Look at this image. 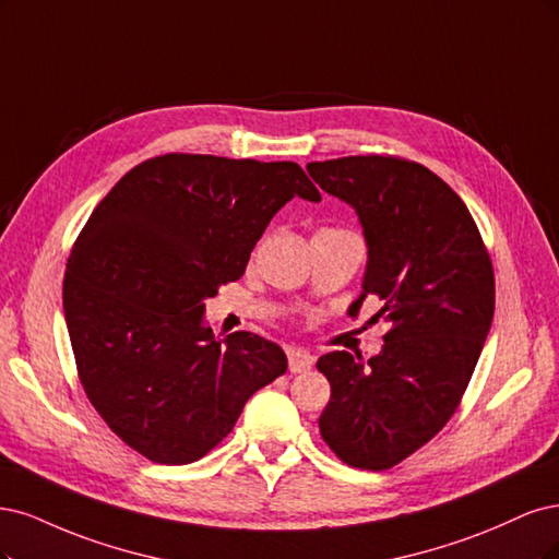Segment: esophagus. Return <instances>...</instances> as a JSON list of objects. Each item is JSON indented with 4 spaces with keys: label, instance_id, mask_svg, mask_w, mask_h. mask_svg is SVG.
<instances>
[{
    "label": "esophagus",
    "instance_id": "1",
    "mask_svg": "<svg viewBox=\"0 0 559 559\" xmlns=\"http://www.w3.org/2000/svg\"><path fill=\"white\" fill-rule=\"evenodd\" d=\"M313 367V357L304 350H290L287 353V369L290 373H304Z\"/></svg>",
    "mask_w": 559,
    "mask_h": 559
}]
</instances>
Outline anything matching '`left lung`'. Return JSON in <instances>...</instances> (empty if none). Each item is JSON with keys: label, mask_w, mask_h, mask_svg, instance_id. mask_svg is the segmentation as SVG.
I'll return each instance as SVG.
<instances>
[{"label": "left lung", "mask_w": 559, "mask_h": 559, "mask_svg": "<svg viewBox=\"0 0 559 559\" xmlns=\"http://www.w3.org/2000/svg\"><path fill=\"white\" fill-rule=\"evenodd\" d=\"M355 209L367 241L359 306L376 295L390 332L367 362L348 350L318 359L332 385L318 420L336 457L390 469L453 416L495 316V274L469 209L418 162L350 155L306 165Z\"/></svg>", "instance_id": "1"}]
</instances>
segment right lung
<instances>
[{
  "label": "right lung",
  "mask_w": 559,
  "mask_h": 559,
  "mask_svg": "<svg viewBox=\"0 0 559 559\" xmlns=\"http://www.w3.org/2000/svg\"><path fill=\"white\" fill-rule=\"evenodd\" d=\"M293 197L320 202L295 162L169 153L124 174L90 215L67 260L64 320L90 404L143 457H204L285 373L274 341L215 338L204 311Z\"/></svg>",
  "instance_id": "right-lung-1"
}]
</instances>
